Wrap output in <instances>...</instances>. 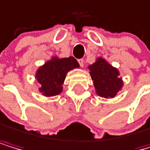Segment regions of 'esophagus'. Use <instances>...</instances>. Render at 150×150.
Listing matches in <instances>:
<instances>
[{
	"instance_id": "1",
	"label": "esophagus",
	"mask_w": 150,
	"mask_h": 150,
	"mask_svg": "<svg viewBox=\"0 0 150 150\" xmlns=\"http://www.w3.org/2000/svg\"><path fill=\"white\" fill-rule=\"evenodd\" d=\"M78 62H79V65H80L81 67H83V65H84V60H83V59H79V60H78Z\"/></svg>"
}]
</instances>
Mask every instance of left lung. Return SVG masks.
<instances>
[{
    "label": "left lung",
    "mask_w": 150,
    "mask_h": 150,
    "mask_svg": "<svg viewBox=\"0 0 150 150\" xmlns=\"http://www.w3.org/2000/svg\"><path fill=\"white\" fill-rule=\"evenodd\" d=\"M90 74L98 96L102 97H114L122 87L119 71L105 59L97 58L96 62L89 66Z\"/></svg>",
    "instance_id": "left-lung-1"
}]
</instances>
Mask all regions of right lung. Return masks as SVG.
I'll use <instances>...</instances> for the list:
<instances>
[{
  "label": "right lung",
  "instance_id": "obj_1",
  "mask_svg": "<svg viewBox=\"0 0 150 150\" xmlns=\"http://www.w3.org/2000/svg\"><path fill=\"white\" fill-rule=\"evenodd\" d=\"M75 68H79V63L72 57L61 59L54 57L46 62L36 73L37 81L41 83L40 92L45 96L59 95L67 72Z\"/></svg>",
  "mask_w": 150,
  "mask_h": 150
}]
</instances>
